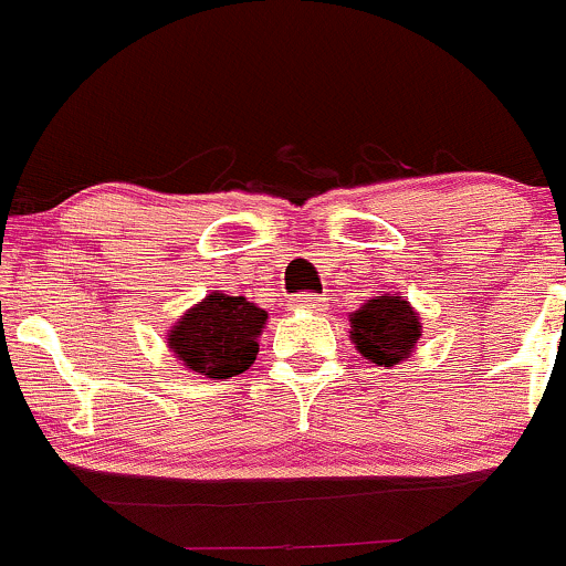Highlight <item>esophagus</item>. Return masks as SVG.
<instances>
[{
    "label": "esophagus",
    "mask_w": 566,
    "mask_h": 566,
    "mask_svg": "<svg viewBox=\"0 0 566 566\" xmlns=\"http://www.w3.org/2000/svg\"><path fill=\"white\" fill-rule=\"evenodd\" d=\"M290 308H293V312H322V308H325V297L295 295L290 297Z\"/></svg>",
    "instance_id": "34e87169"
}]
</instances>
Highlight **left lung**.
I'll use <instances>...</instances> for the list:
<instances>
[{"mask_svg":"<svg viewBox=\"0 0 566 566\" xmlns=\"http://www.w3.org/2000/svg\"><path fill=\"white\" fill-rule=\"evenodd\" d=\"M349 322L357 352L384 368L411 357L416 340L421 338L419 314L402 295H376L349 314Z\"/></svg>","mask_w":566,"mask_h":566,"instance_id":"obj_1","label":"left lung"}]
</instances>
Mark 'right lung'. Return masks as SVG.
<instances>
[{
  "label": "right lung",
  "mask_w": 566,
  "mask_h": 566,
  "mask_svg": "<svg viewBox=\"0 0 566 566\" xmlns=\"http://www.w3.org/2000/svg\"><path fill=\"white\" fill-rule=\"evenodd\" d=\"M269 314L244 295L212 293L188 308L169 331V349L185 368L207 378L244 374L258 357V335Z\"/></svg>",
  "instance_id": "obj_1"
}]
</instances>
